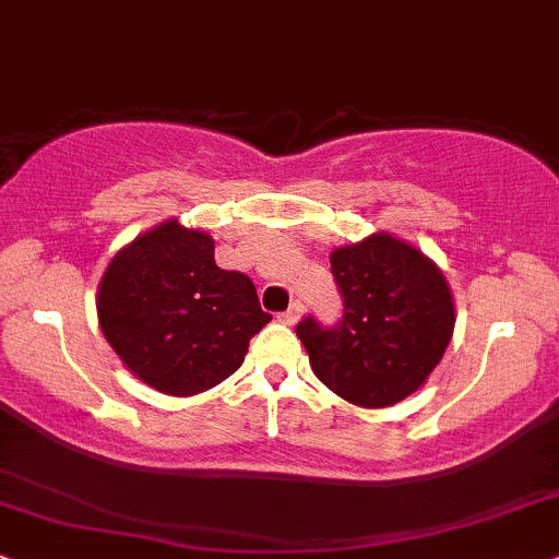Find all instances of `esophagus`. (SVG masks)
<instances>
[{
	"label": "esophagus",
	"instance_id": "esophagus-1",
	"mask_svg": "<svg viewBox=\"0 0 559 559\" xmlns=\"http://www.w3.org/2000/svg\"><path fill=\"white\" fill-rule=\"evenodd\" d=\"M300 313H302V302H298V300H295V302H293V306H290V308H287V311H285V313H280V321H282V323H295V321H298V319H300Z\"/></svg>",
	"mask_w": 559,
	"mask_h": 559
}]
</instances>
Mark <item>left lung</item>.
Listing matches in <instances>:
<instances>
[{"mask_svg":"<svg viewBox=\"0 0 559 559\" xmlns=\"http://www.w3.org/2000/svg\"><path fill=\"white\" fill-rule=\"evenodd\" d=\"M329 261L344 316L332 329L298 323L313 373L355 406L399 404L423 389L451 342V287L427 253L385 230L334 248Z\"/></svg>","mask_w":559,"mask_h":559,"instance_id":"8db88e82","label":"left lung"}]
</instances>
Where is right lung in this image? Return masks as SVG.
I'll return each mask as SVG.
<instances>
[{
    "mask_svg": "<svg viewBox=\"0 0 559 559\" xmlns=\"http://www.w3.org/2000/svg\"><path fill=\"white\" fill-rule=\"evenodd\" d=\"M98 323L136 381L165 396L215 389L243 365L272 316L240 272L215 264V240L170 217L116 251L98 285Z\"/></svg>",
    "mask_w": 559,
    "mask_h": 559,
    "instance_id": "obj_1",
    "label": "right lung"
}]
</instances>
